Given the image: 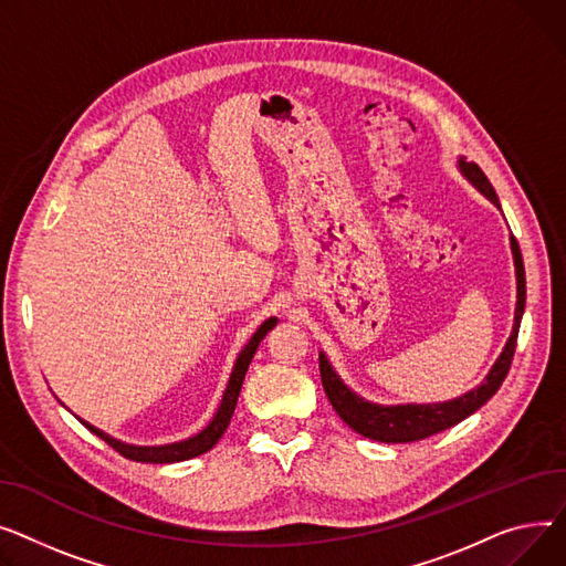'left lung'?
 Masks as SVG:
<instances>
[{"instance_id":"left-lung-1","label":"left lung","mask_w":566,"mask_h":566,"mask_svg":"<svg viewBox=\"0 0 566 566\" xmlns=\"http://www.w3.org/2000/svg\"><path fill=\"white\" fill-rule=\"evenodd\" d=\"M457 166L461 176L467 178L482 196H486L489 201L501 210V201L482 174L480 166L475 161H467V157L457 159ZM510 247L514 255V270H516V308H514V326L512 334L501 352V356L495 358L491 365L489 375L480 386L473 390L463 392L461 397H454V400L448 402H429V405H377L365 400V397L356 395L334 370V365L328 363L326 354L319 352V375H322V386L328 397V402L334 405L336 413L356 431V434L381 441V443H411L427 439L431 434H439V431L461 422L463 418H469L475 413L482 405H486L495 390L501 388L505 381L510 365L514 358L516 349V338H518V326L521 317L525 311V270H523V255L518 249V242L514 235H510Z\"/></svg>"}]
</instances>
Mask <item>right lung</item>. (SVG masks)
I'll return each mask as SVG.
<instances>
[{
	"label": "right lung",
	"instance_id": "obj_1",
	"mask_svg": "<svg viewBox=\"0 0 566 566\" xmlns=\"http://www.w3.org/2000/svg\"><path fill=\"white\" fill-rule=\"evenodd\" d=\"M276 317H270L264 319L255 334L251 336V340L244 345V349L238 354L235 358V365H232V373H230V379H228V386L223 390V397H221V405L217 409V413L212 416V420L198 431V434L189 437V439H182V441H176V443H164V446H135V443H125V441H118L114 437H109L107 431L93 427L91 422L82 420V424L93 431L95 437L103 439L105 443H109L116 452H120L123 457L132 459V461H142V463H176V461H185V459H193L198 454H203L208 450H212L217 446V441L223 437V431L232 418V411H235V405H238V397H240V390H242V381H244V375L249 370V363L260 345V340L270 334V331L276 326Z\"/></svg>",
	"mask_w": 566,
	"mask_h": 566
}]
</instances>
